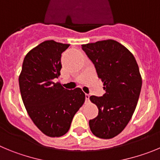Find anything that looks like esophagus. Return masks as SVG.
<instances>
[{"label":"esophagus","mask_w":160,"mask_h":160,"mask_svg":"<svg viewBox=\"0 0 160 160\" xmlns=\"http://www.w3.org/2000/svg\"><path fill=\"white\" fill-rule=\"evenodd\" d=\"M89 97H90V95L85 94V103H89Z\"/></svg>","instance_id":"esophagus-1"}]
</instances>
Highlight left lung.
Segmentation results:
<instances>
[{
	"label": "left lung",
	"mask_w": 160,
	"mask_h": 160,
	"mask_svg": "<svg viewBox=\"0 0 160 160\" xmlns=\"http://www.w3.org/2000/svg\"><path fill=\"white\" fill-rule=\"evenodd\" d=\"M81 46L105 90L103 96H90L99 112L89 127L96 137L112 139L125 128L136 110L142 87L139 66L132 52L114 40Z\"/></svg>",
	"instance_id": "1"
}]
</instances>
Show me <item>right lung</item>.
Wrapping results in <instances>:
<instances>
[{"label":"right lung","instance_id":"obj_1","mask_svg":"<svg viewBox=\"0 0 160 160\" xmlns=\"http://www.w3.org/2000/svg\"><path fill=\"white\" fill-rule=\"evenodd\" d=\"M69 44L46 41L28 52L19 77L21 98L36 126L44 135L60 137L68 132L75 114L85 100L80 88L68 90L55 79L60 58Z\"/></svg>","mask_w":160,"mask_h":160}]
</instances>
